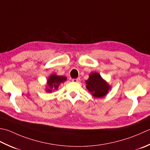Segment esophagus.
I'll return each mask as SVG.
<instances>
[{
    "label": "esophagus",
    "instance_id": "obj_1",
    "mask_svg": "<svg viewBox=\"0 0 150 150\" xmlns=\"http://www.w3.org/2000/svg\"><path fill=\"white\" fill-rule=\"evenodd\" d=\"M80 78H77V79H72V81L73 83H78V82L80 81Z\"/></svg>",
    "mask_w": 150,
    "mask_h": 150
}]
</instances>
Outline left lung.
I'll return each mask as SVG.
<instances>
[{
  "instance_id": "left-lung-1",
  "label": "left lung",
  "mask_w": 150,
  "mask_h": 150,
  "mask_svg": "<svg viewBox=\"0 0 150 150\" xmlns=\"http://www.w3.org/2000/svg\"><path fill=\"white\" fill-rule=\"evenodd\" d=\"M85 83L88 90L92 96L96 98L105 96L111 89L110 85L97 72L90 73L89 78L85 81Z\"/></svg>"
}]
</instances>
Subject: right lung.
<instances>
[{"mask_svg":"<svg viewBox=\"0 0 150 150\" xmlns=\"http://www.w3.org/2000/svg\"><path fill=\"white\" fill-rule=\"evenodd\" d=\"M67 81V77L65 76L57 75L56 73L51 75L47 80V85L45 87V91L47 92L51 93L52 91L57 90L58 86L62 83Z\"/></svg>","mask_w":150,"mask_h":150,"instance_id":"1","label":"right lung"}]
</instances>
